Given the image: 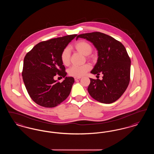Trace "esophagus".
Returning a JSON list of instances; mask_svg holds the SVG:
<instances>
[{"label":"esophagus","mask_w":154,"mask_h":154,"mask_svg":"<svg viewBox=\"0 0 154 154\" xmlns=\"http://www.w3.org/2000/svg\"><path fill=\"white\" fill-rule=\"evenodd\" d=\"M81 77H74V80L75 81H77L79 80H80V79Z\"/></svg>","instance_id":"esophagus-1"}]
</instances>
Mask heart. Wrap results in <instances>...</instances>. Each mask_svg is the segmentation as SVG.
Returning a JSON list of instances; mask_svg holds the SVG:
<instances>
[{
    "mask_svg": "<svg viewBox=\"0 0 154 154\" xmlns=\"http://www.w3.org/2000/svg\"><path fill=\"white\" fill-rule=\"evenodd\" d=\"M72 48L75 51L80 52L85 55L86 58L92 60L95 59V56L91 54L93 48L92 45L85 40H79L75 43L72 46ZM70 52L68 48H65L60 53V58L62 64L67 66L70 63ZM91 69V66L88 64H84L81 66H72L68 71L69 74L71 76L80 77L88 72Z\"/></svg>",
    "mask_w": 154,
    "mask_h": 154,
    "instance_id": "obj_1",
    "label": "heart"
}]
</instances>
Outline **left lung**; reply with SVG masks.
Here are the masks:
<instances>
[{"label": "left lung", "instance_id": "left-lung-1", "mask_svg": "<svg viewBox=\"0 0 154 154\" xmlns=\"http://www.w3.org/2000/svg\"><path fill=\"white\" fill-rule=\"evenodd\" d=\"M95 46L98 59L91 73L100 75L102 80L90 79L88 91L95 100L106 104L116 102L123 95L130 82L131 59L124 45L107 35L99 32L79 35Z\"/></svg>", "mask_w": 154, "mask_h": 154}]
</instances>
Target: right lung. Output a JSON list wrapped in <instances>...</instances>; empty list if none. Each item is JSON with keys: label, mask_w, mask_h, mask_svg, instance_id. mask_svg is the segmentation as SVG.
Masks as SVG:
<instances>
[{"label": "right lung", "mask_w": 154, "mask_h": 154, "mask_svg": "<svg viewBox=\"0 0 154 154\" xmlns=\"http://www.w3.org/2000/svg\"><path fill=\"white\" fill-rule=\"evenodd\" d=\"M77 35L51 38L36 44L25 55L22 75L30 98L46 108L57 106L69 96L74 82L73 77H65L62 82L55 80L57 74H67L60 55Z\"/></svg>", "instance_id": "obj_1"}]
</instances>
